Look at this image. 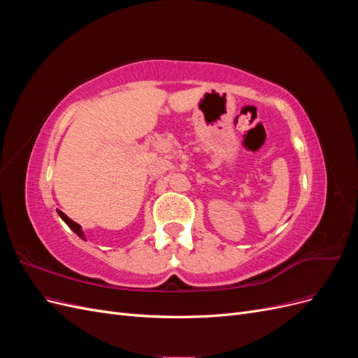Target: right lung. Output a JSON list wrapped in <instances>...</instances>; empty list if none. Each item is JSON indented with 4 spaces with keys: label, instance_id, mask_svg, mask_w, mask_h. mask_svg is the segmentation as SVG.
Here are the masks:
<instances>
[{
    "label": "right lung",
    "instance_id": "add662e5",
    "mask_svg": "<svg viewBox=\"0 0 358 358\" xmlns=\"http://www.w3.org/2000/svg\"><path fill=\"white\" fill-rule=\"evenodd\" d=\"M58 215L61 216V218L64 220V222H66L69 227H70V229L76 233V234H78L79 237H80V239H85V236H83V231H82V229H80V225L78 224V222H74V221H71L70 218H69V216L66 215V213H64V212H61V210H58Z\"/></svg>",
    "mask_w": 358,
    "mask_h": 358
}]
</instances>
